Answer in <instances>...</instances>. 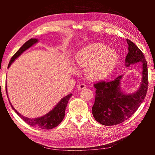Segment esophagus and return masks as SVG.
Listing matches in <instances>:
<instances>
[{
    "instance_id": "obj_1",
    "label": "esophagus",
    "mask_w": 155,
    "mask_h": 155,
    "mask_svg": "<svg viewBox=\"0 0 155 155\" xmlns=\"http://www.w3.org/2000/svg\"><path fill=\"white\" fill-rule=\"evenodd\" d=\"M85 87H86V85L84 83H81V84H79V85H78V86H77L78 90H83V89H85Z\"/></svg>"
}]
</instances>
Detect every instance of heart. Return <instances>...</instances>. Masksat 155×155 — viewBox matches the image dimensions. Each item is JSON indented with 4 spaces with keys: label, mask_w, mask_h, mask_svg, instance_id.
<instances>
[{
    "label": "heart",
    "mask_w": 155,
    "mask_h": 155,
    "mask_svg": "<svg viewBox=\"0 0 155 155\" xmlns=\"http://www.w3.org/2000/svg\"><path fill=\"white\" fill-rule=\"evenodd\" d=\"M119 56L114 50L101 43L91 44L83 48L76 54L74 64L85 68V76L88 80L98 81L106 79L118 63Z\"/></svg>",
    "instance_id": "1"
}]
</instances>
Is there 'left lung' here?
Here are the masks:
<instances>
[{
  "mask_svg": "<svg viewBox=\"0 0 155 155\" xmlns=\"http://www.w3.org/2000/svg\"><path fill=\"white\" fill-rule=\"evenodd\" d=\"M126 41L128 52L125 59V66L141 64V81L137 90L130 94L122 90L123 74L114 81L94 84L96 96L92 114L97 122L104 126L120 124L132 116L143 103L148 90V67L145 57L133 41L127 39Z\"/></svg>",
  "mask_w": 155,
  "mask_h": 155,
  "instance_id": "1",
  "label": "left lung"
}]
</instances>
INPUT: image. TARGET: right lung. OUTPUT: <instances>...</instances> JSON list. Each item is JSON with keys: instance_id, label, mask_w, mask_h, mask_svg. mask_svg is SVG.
Returning <instances> with one entry per match:
<instances>
[{"instance_id": "add662e5", "label": "right lung", "mask_w": 155, "mask_h": 155, "mask_svg": "<svg viewBox=\"0 0 155 155\" xmlns=\"http://www.w3.org/2000/svg\"><path fill=\"white\" fill-rule=\"evenodd\" d=\"M38 39L31 38L29 40H28L27 42H25L23 44L22 46L21 47V48L15 52L14 55L12 57V59L9 63L8 68L11 66V65L14 63V61L18 58V57H19L23 52L27 51L28 48H30L31 47H32L33 45H35V44L38 43ZM6 92L7 96H8L7 86ZM72 96V94H68V95L64 96V98H62L60 100V101L54 107V108L52 109L51 111H50L48 113H47L46 114L43 115V116L35 117V118H29V117H25L24 115H21L20 113L18 112L15 109L14 107H13L9 100V101L10 104H11V107H12V109L14 110L18 116H19L21 119L24 120L26 123H27L28 125H30L31 127H33L41 128V129L48 130L57 127V126L62 122V120L65 116V108H66L67 107L68 101H69L70 98H71Z\"/></svg>"}]
</instances>
